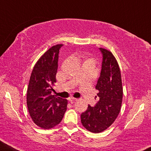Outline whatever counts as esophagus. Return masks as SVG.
<instances>
[{
  "instance_id": "esophagus-1",
  "label": "esophagus",
  "mask_w": 151,
  "mask_h": 151,
  "mask_svg": "<svg viewBox=\"0 0 151 151\" xmlns=\"http://www.w3.org/2000/svg\"><path fill=\"white\" fill-rule=\"evenodd\" d=\"M76 101H77V99H76V98H70L69 99V102H70V103H74L76 102Z\"/></svg>"
}]
</instances>
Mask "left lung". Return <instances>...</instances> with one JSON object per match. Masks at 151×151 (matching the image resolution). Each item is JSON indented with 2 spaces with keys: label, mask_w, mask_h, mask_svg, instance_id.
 Wrapping results in <instances>:
<instances>
[{
  "label": "left lung",
  "mask_w": 151,
  "mask_h": 151,
  "mask_svg": "<svg viewBox=\"0 0 151 151\" xmlns=\"http://www.w3.org/2000/svg\"><path fill=\"white\" fill-rule=\"evenodd\" d=\"M99 49L102 55L100 75L95 86L99 101L94 106L88 105V109L81 114L83 126L93 133L102 132L115 121L123 100L121 75L118 63L109 51Z\"/></svg>",
  "instance_id": "8db88e82"
}]
</instances>
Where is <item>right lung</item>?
Segmentation results:
<instances>
[{
    "instance_id": "add662e5",
    "label": "right lung",
    "mask_w": 151,
    "mask_h": 151,
    "mask_svg": "<svg viewBox=\"0 0 151 151\" xmlns=\"http://www.w3.org/2000/svg\"><path fill=\"white\" fill-rule=\"evenodd\" d=\"M62 46H53L41 56L34 66L28 83V111L34 123L43 129L52 128L60 123L67 110L68 100L51 95Z\"/></svg>"
}]
</instances>
